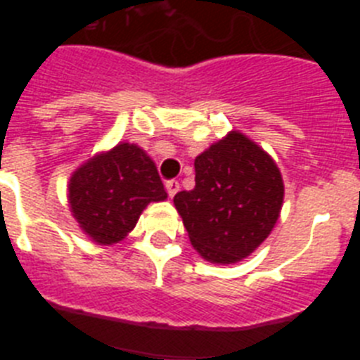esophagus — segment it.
<instances>
[{"mask_svg": "<svg viewBox=\"0 0 360 360\" xmlns=\"http://www.w3.org/2000/svg\"><path fill=\"white\" fill-rule=\"evenodd\" d=\"M165 189H167V195L173 198L178 191H180V184H178V180H167V182H165Z\"/></svg>", "mask_w": 360, "mask_h": 360, "instance_id": "34e87169", "label": "esophagus"}]
</instances>
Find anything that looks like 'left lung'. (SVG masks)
<instances>
[{
	"label": "left lung",
	"instance_id": "1",
	"mask_svg": "<svg viewBox=\"0 0 360 360\" xmlns=\"http://www.w3.org/2000/svg\"><path fill=\"white\" fill-rule=\"evenodd\" d=\"M195 189L173 200L191 245L209 263L241 262L269 238L281 214L285 184L278 164L232 129L195 158Z\"/></svg>",
	"mask_w": 360,
	"mask_h": 360
}]
</instances>
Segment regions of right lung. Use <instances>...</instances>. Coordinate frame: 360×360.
<instances>
[{
	"label": "right lung",
	"mask_w": 360,
	"mask_h": 360,
	"mask_svg": "<svg viewBox=\"0 0 360 360\" xmlns=\"http://www.w3.org/2000/svg\"><path fill=\"white\" fill-rule=\"evenodd\" d=\"M157 165L136 144L119 142L73 171L68 205L79 227L97 245L122 241L151 202H164Z\"/></svg>",
	"instance_id": "add662e5"
}]
</instances>
